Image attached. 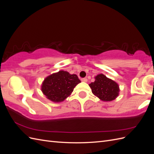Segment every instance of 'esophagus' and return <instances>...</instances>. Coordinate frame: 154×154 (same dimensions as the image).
<instances>
[{
    "instance_id": "34e87169",
    "label": "esophagus",
    "mask_w": 154,
    "mask_h": 154,
    "mask_svg": "<svg viewBox=\"0 0 154 154\" xmlns=\"http://www.w3.org/2000/svg\"><path fill=\"white\" fill-rule=\"evenodd\" d=\"M82 81L83 82H87V79L85 78H82Z\"/></svg>"
}]
</instances>
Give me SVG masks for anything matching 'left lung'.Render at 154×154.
Listing matches in <instances>:
<instances>
[{
  "instance_id": "8db88e82",
  "label": "left lung",
  "mask_w": 154,
  "mask_h": 154,
  "mask_svg": "<svg viewBox=\"0 0 154 154\" xmlns=\"http://www.w3.org/2000/svg\"><path fill=\"white\" fill-rule=\"evenodd\" d=\"M89 86L93 94L102 101H112L119 95V88L118 83L103 74L97 75L95 81L90 83Z\"/></svg>"
}]
</instances>
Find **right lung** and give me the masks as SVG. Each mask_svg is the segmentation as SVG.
<instances>
[{
  "label": "right lung",
  "mask_w": 154,
  "mask_h": 154,
  "mask_svg": "<svg viewBox=\"0 0 154 154\" xmlns=\"http://www.w3.org/2000/svg\"><path fill=\"white\" fill-rule=\"evenodd\" d=\"M80 82L76 74L60 71L45 78L41 90L48 99L58 103L71 95L74 88Z\"/></svg>",
  "instance_id": "obj_1"
}]
</instances>
